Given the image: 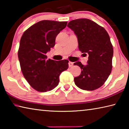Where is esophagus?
Returning a JSON list of instances; mask_svg holds the SVG:
<instances>
[{"label": "esophagus", "mask_w": 129, "mask_h": 129, "mask_svg": "<svg viewBox=\"0 0 129 129\" xmlns=\"http://www.w3.org/2000/svg\"><path fill=\"white\" fill-rule=\"evenodd\" d=\"M68 64H69V67H72L73 65V62L69 61V63H68Z\"/></svg>", "instance_id": "1"}]
</instances>
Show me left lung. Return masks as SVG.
I'll use <instances>...</instances> for the list:
<instances>
[{
  "instance_id": "8db88e82",
  "label": "left lung",
  "mask_w": 129,
  "mask_h": 129,
  "mask_svg": "<svg viewBox=\"0 0 129 129\" xmlns=\"http://www.w3.org/2000/svg\"><path fill=\"white\" fill-rule=\"evenodd\" d=\"M67 26L77 36L80 51L89 54L88 65L74 63L81 69L80 75L74 78L76 85L85 90L97 89L104 84L112 69L113 48L109 34L88 19L71 20Z\"/></svg>"
}]
</instances>
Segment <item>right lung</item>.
<instances>
[{"instance_id": "add662e5", "label": "right lung", "mask_w": 129, "mask_h": 129, "mask_svg": "<svg viewBox=\"0 0 129 129\" xmlns=\"http://www.w3.org/2000/svg\"><path fill=\"white\" fill-rule=\"evenodd\" d=\"M67 21L41 20L28 28L21 36L18 58L24 77L30 86L40 92L53 89L59 76L68 68L69 61L46 60V53L55 45L56 36Z\"/></svg>"}]
</instances>
